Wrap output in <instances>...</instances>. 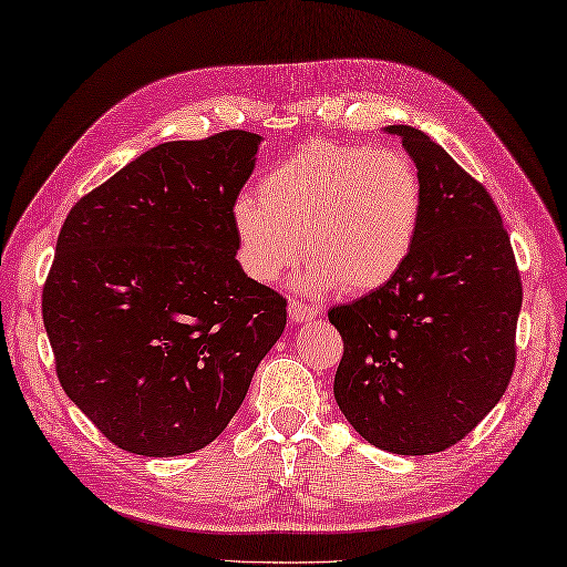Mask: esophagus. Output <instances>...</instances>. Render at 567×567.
Here are the masks:
<instances>
[{"label": "esophagus", "instance_id": "obj_1", "mask_svg": "<svg viewBox=\"0 0 567 567\" xmlns=\"http://www.w3.org/2000/svg\"><path fill=\"white\" fill-rule=\"evenodd\" d=\"M318 308L316 306H308L303 303V300L298 298H291V303H288V318H291L293 322H308L318 316Z\"/></svg>", "mask_w": 567, "mask_h": 567}]
</instances>
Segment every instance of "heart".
Here are the masks:
<instances>
[{"label":"heart","instance_id":"1","mask_svg":"<svg viewBox=\"0 0 567 567\" xmlns=\"http://www.w3.org/2000/svg\"><path fill=\"white\" fill-rule=\"evenodd\" d=\"M420 216V172L402 150L312 141L264 174L259 198L237 196V261L271 284L303 243L312 291L371 293L405 267Z\"/></svg>","mask_w":567,"mask_h":567}]
</instances>
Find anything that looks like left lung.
<instances>
[{"instance_id": "1", "label": "left lung", "mask_w": 567, "mask_h": 567, "mask_svg": "<svg viewBox=\"0 0 567 567\" xmlns=\"http://www.w3.org/2000/svg\"><path fill=\"white\" fill-rule=\"evenodd\" d=\"M385 131L420 172V228L393 281L327 312L344 342L334 400L369 444L426 456L461 442L505 395L522 279L487 188L426 133Z\"/></svg>"}]
</instances>
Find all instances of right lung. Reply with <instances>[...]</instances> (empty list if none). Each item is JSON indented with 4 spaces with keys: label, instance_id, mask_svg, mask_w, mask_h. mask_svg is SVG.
Returning a JSON list of instances; mask_svg holds the SVG:
<instances>
[{
    "label": "right lung",
    "instance_id": "add662e5",
    "mask_svg": "<svg viewBox=\"0 0 567 567\" xmlns=\"http://www.w3.org/2000/svg\"><path fill=\"white\" fill-rule=\"evenodd\" d=\"M261 137L162 143L82 196L58 235L43 324L58 381L111 444L204 449L286 327V298L235 259L233 206Z\"/></svg>",
    "mask_w": 567,
    "mask_h": 567
}]
</instances>
